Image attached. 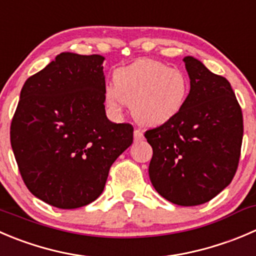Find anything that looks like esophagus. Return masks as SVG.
<instances>
[{"mask_svg": "<svg viewBox=\"0 0 256 256\" xmlns=\"http://www.w3.org/2000/svg\"><path fill=\"white\" fill-rule=\"evenodd\" d=\"M134 140H135L136 142H138V141H142L144 140V134L141 132L140 130H138V128H136V130L134 131Z\"/></svg>", "mask_w": 256, "mask_h": 256, "instance_id": "esophagus-1", "label": "esophagus"}]
</instances>
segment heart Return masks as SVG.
<instances>
[{
	"mask_svg": "<svg viewBox=\"0 0 256 256\" xmlns=\"http://www.w3.org/2000/svg\"><path fill=\"white\" fill-rule=\"evenodd\" d=\"M190 95V78L180 68L155 60H140L114 74V85L105 88V104L118 114L131 104L138 122L158 126L172 120Z\"/></svg>",
	"mask_w": 256,
	"mask_h": 256,
	"instance_id": "heart-1",
	"label": "heart"
}]
</instances>
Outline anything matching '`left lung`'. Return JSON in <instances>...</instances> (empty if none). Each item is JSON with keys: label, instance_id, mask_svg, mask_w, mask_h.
<instances>
[{"label": "left lung", "instance_id": "8db88e82", "mask_svg": "<svg viewBox=\"0 0 256 256\" xmlns=\"http://www.w3.org/2000/svg\"><path fill=\"white\" fill-rule=\"evenodd\" d=\"M190 95L172 120L145 132L152 148L148 176L172 204L214 199L235 176L242 151V112L230 82L199 60L184 58Z\"/></svg>", "mask_w": 256, "mask_h": 256}]
</instances>
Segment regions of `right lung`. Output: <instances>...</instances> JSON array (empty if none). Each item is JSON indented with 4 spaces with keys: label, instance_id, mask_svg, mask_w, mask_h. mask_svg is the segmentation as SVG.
Returning <instances> with one entry per match:
<instances>
[{
    "label": "right lung",
    "instance_id": "add662e5",
    "mask_svg": "<svg viewBox=\"0 0 256 256\" xmlns=\"http://www.w3.org/2000/svg\"><path fill=\"white\" fill-rule=\"evenodd\" d=\"M104 57L62 52L27 78L10 138L24 185L58 209L95 202L116 158L132 144L130 124L105 112Z\"/></svg>",
    "mask_w": 256,
    "mask_h": 256
}]
</instances>
